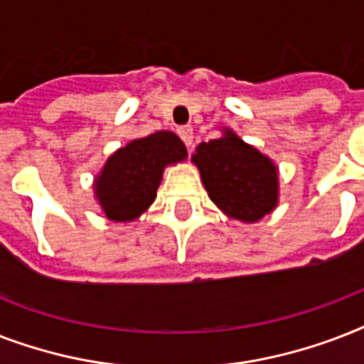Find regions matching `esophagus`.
<instances>
[{
	"label": "esophagus",
	"instance_id": "1",
	"mask_svg": "<svg viewBox=\"0 0 364 364\" xmlns=\"http://www.w3.org/2000/svg\"><path fill=\"white\" fill-rule=\"evenodd\" d=\"M179 137L183 139V143L187 145V149L191 151L193 149V128L191 126H183V128H179Z\"/></svg>",
	"mask_w": 364,
	"mask_h": 364
}]
</instances>
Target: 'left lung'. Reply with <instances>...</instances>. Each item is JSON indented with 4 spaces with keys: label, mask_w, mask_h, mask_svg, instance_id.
<instances>
[{
    "label": "left lung",
    "mask_w": 364,
    "mask_h": 364,
    "mask_svg": "<svg viewBox=\"0 0 364 364\" xmlns=\"http://www.w3.org/2000/svg\"><path fill=\"white\" fill-rule=\"evenodd\" d=\"M211 202L230 219L257 223L279 202L277 166L230 128L200 143L193 159Z\"/></svg>",
    "instance_id": "obj_1"
}]
</instances>
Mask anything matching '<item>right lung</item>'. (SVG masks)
<instances>
[{
    "label": "right lung",
    "instance_id": "add662e5",
    "mask_svg": "<svg viewBox=\"0 0 364 364\" xmlns=\"http://www.w3.org/2000/svg\"><path fill=\"white\" fill-rule=\"evenodd\" d=\"M187 159V147L173 132L159 130L117 149L94 177V198L109 221L132 223L156 198L166 166Z\"/></svg>",
    "mask_w": 364,
    "mask_h": 364
}]
</instances>
